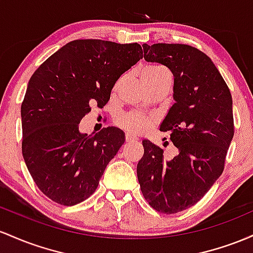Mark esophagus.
Instances as JSON below:
<instances>
[{
  "label": "esophagus",
  "mask_w": 253,
  "mask_h": 253,
  "mask_svg": "<svg viewBox=\"0 0 253 253\" xmlns=\"http://www.w3.org/2000/svg\"><path fill=\"white\" fill-rule=\"evenodd\" d=\"M126 142H131V141H136V140H137V137L127 132V134L126 135Z\"/></svg>",
  "instance_id": "esophagus-1"
}]
</instances>
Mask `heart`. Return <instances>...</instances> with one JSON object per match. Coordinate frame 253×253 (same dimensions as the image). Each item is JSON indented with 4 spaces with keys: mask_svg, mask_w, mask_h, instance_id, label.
I'll use <instances>...</instances> for the list:
<instances>
[{
    "mask_svg": "<svg viewBox=\"0 0 253 253\" xmlns=\"http://www.w3.org/2000/svg\"><path fill=\"white\" fill-rule=\"evenodd\" d=\"M169 75V72L164 67L159 64H148L142 69L141 78L144 84H149L150 82L157 81L163 76ZM153 118L150 116L142 112H127L126 115L119 116L117 118V124L122 129H124L129 134H141L148 130L152 126Z\"/></svg>",
    "mask_w": 253,
    "mask_h": 253,
    "instance_id": "obj_1",
    "label": "heart"
}]
</instances>
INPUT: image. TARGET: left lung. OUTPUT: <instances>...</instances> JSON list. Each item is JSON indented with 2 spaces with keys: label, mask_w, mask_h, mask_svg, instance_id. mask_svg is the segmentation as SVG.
<instances>
[{
  "label": "left lung",
  "mask_w": 253,
  "mask_h": 253,
  "mask_svg": "<svg viewBox=\"0 0 253 253\" xmlns=\"http://www.w3.org/2000/svg\"><path fill=\"white\" fill-rule=\"evenodd\" d=\"M147 62L166 65L174 76L173 99L160 126L177 147L166 160L148 140L137 164L141 191L149 206L164 214L185 211L203 197L223 166L234 135L232 95L211 59L185 44H143Z\"/></svg>",
  "instance_id": "1"
}]
</instances>
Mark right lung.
Masks as SVG:
<instances>
[{"label": "right lung", "instance_id": "obj_1", "mask_svg": "<svg viewBox=\"0 0 253 253\" xmlns=\"http://www.w3.org/2000/svg\"><path fill=\"white\" fill-rule=\"evenodd\" d=\"M137 42L79 39L51 55L28 81L21 104L22 155L39 190L53 202L87 200L126 141L123 130L82 134L90 105L103 107L116 81L142 58Z\"/></svg>", "mask_w": 253, "mask_h": 253}]
</instances>
